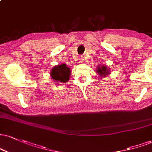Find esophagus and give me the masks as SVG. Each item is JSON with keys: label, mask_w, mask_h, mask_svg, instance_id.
<instances>
[{"label": "esophagus", "mask_w": 152, "mask_h": 152, "mask_svg": "<svg viewBox=\"0 0 152 152\" xmlns=\"http://www.w3.org/2000/svg\"><path fill=\"white\" fill-rule=\"evenodd\" d=\"M85 58H84V57L83 56H80V58H79V61H80V63H83L84 62V61H85Z\"/></svg>", "instance_id": "1"}]
</instances>
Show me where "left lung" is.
<instances>
[{
	"mask_svg": "<svg viewBox=\"0 0 152 152\" xmlns=\"http://www.w3.org/2000/svg\"><path fill=\"white\" fill-rule=\"evenodd\" d=\"M108 69H107V68L105 66H98V68L97 69V72L98 73V74H100L101 76H103V75H106L108 74Z\"/></svg>",
	"mask_w": 152,
	"mask_h": 152,
	"instance_id": "left-lung-1",
	"label": "left lung"
}]
</instances>
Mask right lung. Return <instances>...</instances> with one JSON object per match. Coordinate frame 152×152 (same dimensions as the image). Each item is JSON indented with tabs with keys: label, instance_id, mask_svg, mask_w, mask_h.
<instances>
[{
	"label": "right lung",
	"instance_id": "1",
	"mask_svg": "<svg viewBox=\"0 0 152 152\" xmlns=\"http://www.w3.org/2000/svg\"><path fill=\"white\" fill-rule=\"evenodd\" d=\"M50 74L52 78L56 83L58 82L66 83L69 80L71 70L65 64H63L58 65L57 66H54L52 69Z\"/></svg>",
	"mask_w": 152,
	"mask_h": 152
}]
</instances>
